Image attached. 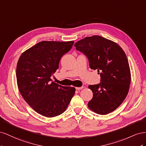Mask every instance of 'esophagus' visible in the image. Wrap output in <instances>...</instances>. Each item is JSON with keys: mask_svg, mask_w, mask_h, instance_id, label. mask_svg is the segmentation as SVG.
Masks as SVG:
<instances>
[{"mask_svg": "<svg viewBox=\"0 0 146 146\" xmlns=\"http://www.w3.org/2000/svg\"><path fill=\"white\" fill-rule=\"evenodd\" d=\"M83 88H84L83 86H81V87H77V88H76V89L77 90H82V89H83Z\"/></svg>", "mask_w": 146, "mask_h": 146, "instance_id": "obj_1", "label": "esophagus"}]
</instances>
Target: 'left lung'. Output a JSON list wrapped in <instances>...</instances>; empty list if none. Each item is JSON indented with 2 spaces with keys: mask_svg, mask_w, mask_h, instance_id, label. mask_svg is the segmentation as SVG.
Here are the masks:
<instances>
[{
  "mask_svg": "<svg viewBox=\"0 0 146 146\" xmlns=\"http://www.w3.org/2000/svg\"><path fill=\"white\" fill-rule=\"evenodd\" d=\"M74 46L87 56L90 68L98 70L100 76L99 84L88 86L93 93L88 108L102 115L113 111L125 100L130 85L124 51L117 43L98 35L82 39Z\"/></svg>",
  "mask_w": 146,
  "mask_h": 146,
  "instance_id": "left-lung-1",
  "label": "left lung"
}]
</instances>
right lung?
<instances>
[{
  "mask_svg": "<svg viewBox=\"0 0 146 146\" xmlns=\"http://www.w3.org/2000/svg\"><path fill=\"white\" fill-rule=\"evenodd\" d=\"M74 41L39 42L21 54L16 67L20 93L35 111L47 117L62 114L75 94L74 87L52 82L61 57Z\"/></svg>",
  "mask_w": 146,
  "mask_h": 146,
  "instance_id": "add662e5",
  "label": "right lung"
}]
</instances>
